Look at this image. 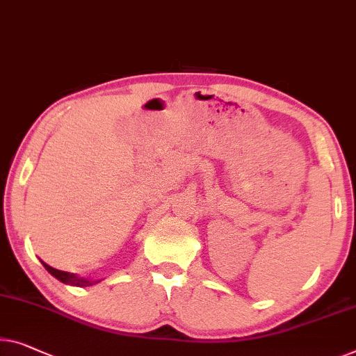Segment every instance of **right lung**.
Listing matches in <instances>:
<instances>
[{
    "label": "right lung",
    "instance_id": "obj_1",
    "mask_svg": "<svg viewBox=\"0 0 356 356\" xmlns=\"http://www.w3.org/2000/svg\"><path fill=\"white\" fill-rule=\"evenodd\" d=\"M42 262V261H41ZM42 265H44V268L49 272L52 277L57 278L59 281H62V283L65 284H70V286H78V288H84V286H94L97 284L99 281L102 280H91V278H83V277H78V275L75 273H68V272H62V270H57V268H52L51 265H47L42 262Z\"/></svg>",
    "mask_w": 356,
    "mask_h": 356
}]
</instances>
